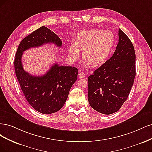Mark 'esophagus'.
Returning a JSON list of instances; mask_svg holds the SVG:
<instances>
[{"instance_id": "obj_1", "label": "esophagus", "mask_w": 152, "mask_h": 152, "mask_svg": "<svg viewBox=\"0 0 152 152\" xmlns=\"http://www.w3.org/2000/svg\"><path fill=\"white\" fill-rule=\"evenodd\" d=\"M78 76H79L80 78H84L85 77V74L82 71H80L79 74H78Z\"/></svg>"}]
</instances>
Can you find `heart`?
Wrapping results in <instances>:
<instances>
[{"mask_svg": "<svg viewBox=\"0 0 152 152\" xmlns=\"http://www.w3.org/2000/svg\"><path fill=\"white\" fill-rule=\"evenodd\" d=\"M115 38L110 31L99 29L83 30L78 32L68 55L72 60L83 51L82 58L91 67L101 66L108 59L115 45Z\"/></svg>", "mask_w": 152, "mask_h": 152, "instance_id": "1", "label": "heart"}]
</instances>
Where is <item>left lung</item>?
Segmentation results:
<instances>
[{"mask_svg":"<svg viewBox=\"0 0 152 152\" xmlns=\"http://www.w3.org/2000/svg\"><path fill=\"white\" fill-rule=\"evenodd\" d=\"M135 65L133 43L119 29V42L113 56L88 77V99L93 109L107 115L121 109L133 86Z\"/></svg>","mask_w":152,"mask_h":152,"instance_id":"8db88e82","label":"left lung"}]
</instances>
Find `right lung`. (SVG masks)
Masks as SVG:
<instances>
[{"label":"right lung","mask_w":152,"mask_h":152,"mask_svg":"<svg viewBox=\"0 0 152 152\" xmlns=\"http://www.w3.org/2000/svg\"><path fill=\"white\" fill-rule=\"evenodd\" d=\"M45 43L62 46L60 38L45 26L39 28L23 38L16 53L14 69L28 102L37 111L50 114L59 110L64 105L71 88L77 80L78 70L75 67L54 64L41 76H32L24 71L21 62L23 52Z\"/></svg>","instance_id":"obj_1"}]
</instances>
